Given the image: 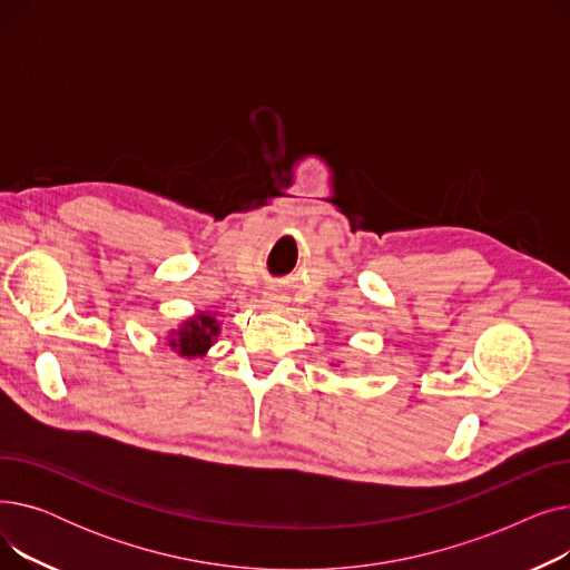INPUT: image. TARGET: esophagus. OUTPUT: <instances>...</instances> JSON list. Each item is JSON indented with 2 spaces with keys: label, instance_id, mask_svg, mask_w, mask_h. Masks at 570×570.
<instances>
[{
  "label": "esophagus",
  "instance_id": "1",
  "mask_svg": "<svg viewBox=\"0 0 570 570\" xmlns=\"http://www.w3.org/2000/svg\"><path fill=\"white\" fill-rule=\"evenodd\" d=\"M267 303H273V305L286 303V295H279V293H267Z\"/></svg>",
  "mask_w": 570,
  "mask_h": 570
}]
</instances>
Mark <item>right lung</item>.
Wrapping results in <instances>:
<instances>
[{"label": "right lung", "mask_w": 570, "mask_h": 570, "mask_svg": "<svg viewBox=\"0 0 570 570\" xmlns=\"http://www.w3.org/2000/svg\"><path fill=\"white\" fill-rule=\"evenodd\" d=\"M217 335H219L217 318L209 316V314H196L194 318L185 321L177 333H170L168 344L179 355L198 357V355L207 353V348L213 346Z\"/></svg>", "instance_id": "add662e5"}]
</instances>
